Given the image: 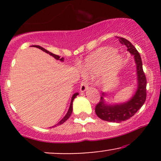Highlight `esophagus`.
<instances>
[{
	"label": "esophagus",
	"instance_id": "obj_1",
	"mask_svg": "<svg viewBox=\"0 0 161 161\" xmlns=\"http://www.w3.org/2000/svg\"><path fill=\"white\" fill-rule=\"evenodd\" d=\"M88 82H87L86 80H83L82 83H81V86H80V91L83 92H85L86 90L88 88Z\"/></svg>",
	"mask_w": 161,
	"mask_h": 161
}]
</instances>
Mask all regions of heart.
Returning <instances> with one entry per match:
<instances>
[{"label":"heart","mask_w":161,"mask_h":161,"mask_svg":"<svg viewBox=\"0 0 161 161\" xmlns=\"http://www.w3.org/2000/svg\"><path fill=\"white\" fill-rule=\"evenodd\" d=\"M115 50L112 48H100L86 58L83 64V73L86 75L95 74L101 71L112 60L113 67H118L121 64L120 57L116 56Z\"/></svg>","instance_id":"1"}]
</instances>
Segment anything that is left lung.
Returning <instances> with one entry per match:
<instances>
[{
    "label": "left lung",
    "mask_w": 161,
    "mask_h": 161,
    "mask_svg": "<svg viewBox=\"0 0 161 161\" xmlns=\"http://www.w3.org/2000/svg\"><path fill=\"white\" fill-rule=\"evenodd\" d=\"M119 39L122 45L127 47V51L133 55L137 69L138 88L133 97L125 103L119 104H105L104 97H101V100L95 107V113L100 119L108 122L120 123L132 117L136 113L142 108L146 100V86L147 79L142 68V61L139 53L129 41L121 37H116ZM104 95V94H103Z\"/></svg>",
    "instance_id": "1"
}]
</instances>
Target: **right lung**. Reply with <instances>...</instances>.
Wrapping results in <instances>:
<instances>
[{"instance_id": "right-lung-1", "label": "right lung", "mask_w": 161, "mask_h": 161, "mask_svg": "<svg viewBox=\"0 0 161 161\" xmlns=\"http://www.w3.org/2000/svg\"><path fill=\"white\" fill-rule=\"evenodd\" d=\"M32 46H33V47H38V48L41 49V50H42V51H45V52H46L47 53H49L50 55H51V56L54 57V58H55V59H57V60H61V61H64V59L63 58V57H62V58H60V56H58V55H56V54H54V53H53L50 52V51H47V50L45 49V48H43V47H41V46H38V45H32ZM78 95H79L78 93H75L74 95H73V97H72V99H71V103H70V106H69V110H68L67 114H66V116H64V118H63V119H61V120H60V122H59V123H57V124H56L55 125H53V126H56V125H61V124H63V123H64V122H66V120H67L68 119H69V117L70 116V115H71V114H72V112H73V100H74L75 97H76V96Z\"/></svg>"}]
</instances>
